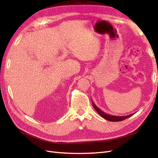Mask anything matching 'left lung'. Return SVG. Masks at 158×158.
Listing matches in <instances>:
<instances>
[{
    "label": "left lung",
    "instance_id": "obj_1",
    "mask_svg": "<svg viewBox=\"0 0 158 158\" xmlns=\"http://www.w3.org/2000/svg\"><path fill=\"white\" fill-rule=\"evenodd\" d=\"M92 105L94 106V108L96 110L99 115L101 116L102 117H103L104 119H105L108 121H110V122H119V121H122L126 119L127 118H128V117H131L132 115H133L134 114H130L129 115H126V116H115V115H109V114H107L106 113H105L101 109H100L98 106H97L94 102L92 101Z\"/></svg>",
    "mask_w": 158,
    "mask_h": 158
}]
</instances>
